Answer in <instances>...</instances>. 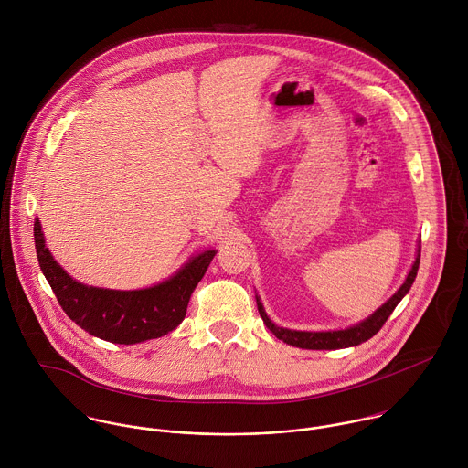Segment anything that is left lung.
Here are the masks:
<instances>
[{"label": "left lung", "instance_id": "left-lung-1", "mask_svg": "<svg viewBox=\"0 0 468 468\" xmlns=\"http://www.w3.org/2000/svg\"><path fill=\"white\" fill-rule=\"evenodd\" d=\"M420 270V253L418 259L405 281V284L398 290V293L387 301L376 314H372L367 321L346 328V330H337V332H295V330H284V328H277L266 315L262 304L257 301L259 304V314L262 317V321L266 323L268 330L281 341H284L286 345L297 346V348H304V350H339V348H348V346H357L368 339H372L387 323V319L392 315V312L396 310V306L399 304V301L409 293L410 286L416 281Z\"/></svg>", "mask_w": 468, "mask_h": 468}]
</instances>
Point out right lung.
<instances>
[{
  "label": "right lung",
  "mask_w": 468,
  "mask_h": 468,
  "mask_svg": "<svg viewBox=\"0 0 468 468\" xmlns=\"http://www.w3.org/2000/svg\"><path fill=\"white\" fill-rule=\"evenodd\" d=\"M34 244L39 268L63 312L90 335L118 345L156 339L175 330L184 321L191 293L215 257V251H204L158 286L118 292L70 279L45 248L39 220L34 222Z\"/></svg>",
  "instance_id": "obj_1"
}]
</instances>
